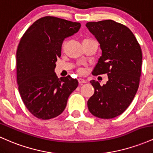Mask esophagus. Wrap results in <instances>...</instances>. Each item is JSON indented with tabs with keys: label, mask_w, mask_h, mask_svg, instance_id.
Listing matches in <instances>:
<instances>
[{
	"label": "esophagus",
	"mask_w": 153,
	"mask_h": 153,
	"mask_svg": "<svg viewBox=\"0 0 153 153\" xmlns=\"http://www.w3.org/2000/svg\"><path fill=\"white\" fill-rule=\"evenodd\" d=\"M78 82H79V83L80 84V85H82V84L85 83V82H86L87 81L85 80H84V79H82V78H79L78 79Z\"/></svg>",
	"instance_id": "34e87169"
}]
</instances>
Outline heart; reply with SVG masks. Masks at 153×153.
Wrapping results in <instances>:
<instances>
[{"instance_id": "heart-1", "label": "heart", "mask_w": 153, "mask_h": 153, "mask_svg": "<svg viewBox=\"0 0 153 153\" xmlns=\"http://www.w3.org/2000/svg\"><path fill=\"white\" fill-rule=\"evenodd\" d=\"M85 40H86V39H85Z\"/></svg>"}]
</instances>
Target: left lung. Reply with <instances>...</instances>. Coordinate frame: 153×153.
I'll use <instances>...</instances> for the list:
<instances>
[{
	"label": "left lung",
	"mask_w": 153,
	"mask_h": 153,
	"mask_svg": "<svg viewBox=\"0 0 153 153\" xmlns=\"http://www.w3.org/2000/svg\"><path fill=\"white\" fill-rule=\"evenodd\" d=\"M85 26L102 51L92 74L106 73L108 79L103 85L91 80L95 91L88 101V108L96 117L114 118L127 109L137 91L143 61L141 47L129 28L113 20L88 22Z\"/></svg>",
	"instance_id": "8db88e82"
}]
</instances>
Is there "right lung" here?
Returning <instances> with one entry per match:
<instances>
[{"label":"right lung","mask_w":153,"mask_h":153,"mask_svg":"<svg viewBox=\"0 0 153 153\" xmlns=\"http://www.w3.org/2000/svg\"><path fill=\"white\" fill-rule=\"evenodd\" d=\"M81 24L54 16L38 19L21 39L16 52L17 83L27 109L36 118L50 119L62 113L78 81L68 75L57 78L55 62L64 39Z\"/></svg>","instance_id":"1"}]
</instances>
